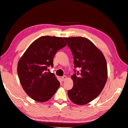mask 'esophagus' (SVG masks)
Listing matches in <instances>:
<instances>
[{
    "label": "esophagus",
    "instance_id": "obj_1",
    "mask_svg": "<svg viewBox=\"0 0 128 128\" xmlns=\"http://www.w3.org/2000/svg\"><path fill=\"white\" fill-rule=\"evenodd\" d=\"M66 78H67V77L66 76H63L62 77V81H66Z\"/></svg>",
    "mask_w": 128,
    "mask_h": 128
}]
</instances>
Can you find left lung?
<instances>
[{
    "mask_svg": "<svg viewBox=\"0 0 128 128\" xmlns=\"http://www.w3.org/2000/svg\"><path fill=\"white\" fill-rule=\"evenodd\" d=\"M72 51L74 68H81V74L72 76L73 87L68 91L70 100L77 105H84L96 98L107 80V62L100 50L88 39L63 38ZM76 72V70H74Z\"/></svg>",
    "mask_w": 128,
    "mask_h": 128,
    "instance_id": "left-lung-1",
    "label": "left lung"
}]
</instances>
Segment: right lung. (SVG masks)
Here are the masks:
<instances>
[{"instance_id":"right-lung-1","label":"right lung","mask_w":128,"mask_h":128,"mask_svg":"<svg viewBox=\"0 0 128 128\" xmlns=\"http://www.w3.org/2000/svg\"><path fill=\"white\" fill-rule=\"evenodd\" d=\"M66 43L62 37L40 36L30 45L17 64L21 86L28 95L39 102L48 100L60 86L52 73L46 72L53 66V58Z\"/></svg>"}]
</instances>
